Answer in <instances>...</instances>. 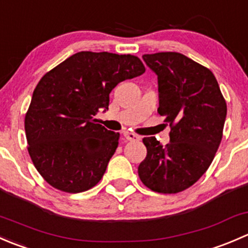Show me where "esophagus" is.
Wrapping results in <instances>:
<instances>
[{
	"label": "esophagus",
	"instance_id": "34e87169",
	"mask_svg": "<svg viewBox=\"0 0 248 248\" xmlns=\"http://www.w3.org/2000/svg\"><path fill=\"white\" fill-rule=\"evenodd\" d=\"M124 138L127 140H129V141H139L140 140V137L137 136V134L134 133H131V132H124Z\"/></svg>",
	"mask_w": 248,
	"mask_h": 248
}]
</instances>
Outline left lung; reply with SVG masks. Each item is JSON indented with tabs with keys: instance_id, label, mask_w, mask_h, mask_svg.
<instances>
[{
	"instance_id": "obj_1",
	"label": "left lung",
	"mask_w": 248,
	"mask_h": 248,
	"mask_svg": "<svg viewBox=\"0 0 248 248\" xmlns=\"http://www.w3.org/2000/svg\"><path fill=\"white\" fill-rule=\"evenodd\" d=\"M158 80V114L170 142L142 139L147 155L139 164L142 184L158 193H179L196 184L211 164L222 140L227 104L210 69L179 52L142 55Z\"/></svg>"
}]
</instances>
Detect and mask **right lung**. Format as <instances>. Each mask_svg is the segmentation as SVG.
Returning <instances> with one entry per match:
<instances>
[{"mask_svg": "<svg viewBox=\"0 0 248 248\" xmlns=\"http://www.w3.org/2000/svg\"><path fill=\"white\" fill-rule=\"evenodd\" d=\"M145 73L133 55L80 51L39 80L25 116L29 154L49 185L79 193L96 186L120 134L97 124L119 82Z\"/></svg>", "mask_w": 248, "mask_h": 248, "instance_id": "obj_1", "label": "right lung"}]
</instances>
